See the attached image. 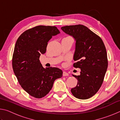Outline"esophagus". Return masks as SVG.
<instances>
[{"label": "esophagus", "instance_id": "34e87169", "mask_svg": "<svg viewBox=\"0 0 120 120\" xmlns=\"http://www.w3.org/2000/svg\"><path fill=\"white\" fill-rule=\"evenodd\" d=\"M69 76L68 73L66 72V71L63 72V76Z\"/></svg>", "mask_w": 120, "mask_h": 120}]
</instances>
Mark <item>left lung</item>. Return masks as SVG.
Returning <instances> with one entry per match:
<instances>
[{
	"instance_id": "1",
	"label": "left lung",
	"mask_w": 120,
	"mask_h": 120,
	"mask_svg": "<svg viewBox=\"0 0 120 120\" xmlns=\"http://www.w3.org/2000/svg\"><path fill=\"white\" fill-rule=\"evenodd\" d=\"M64 33L76 41L73 64L80 69L77 78V86L71 92L77 98L86 99L98 92L104 80L108 61L106 50L101 38L84 25H76L62 27Z\"/></svg>"
}]
</instances>
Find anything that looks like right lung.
<instances>
[{"label": "right lung", "mask_w": 120, "mask_h": 120, "mask_svg": "<svg viewBox=\"0 0 120 120\" xmlns=\"http://www.w3.org/2000/svg\"><path fill=\"white\" fill-rule=\"evenodd\" d=\"M59 33L56 26H37L23 32L16 42L12 59L14 72L24 90L35 98L47 95L54 80L62 76L60 69L44 68L39 60L52 36Z\"/></svg>", "instance_id": "right-lung-1"}]
</instances>
